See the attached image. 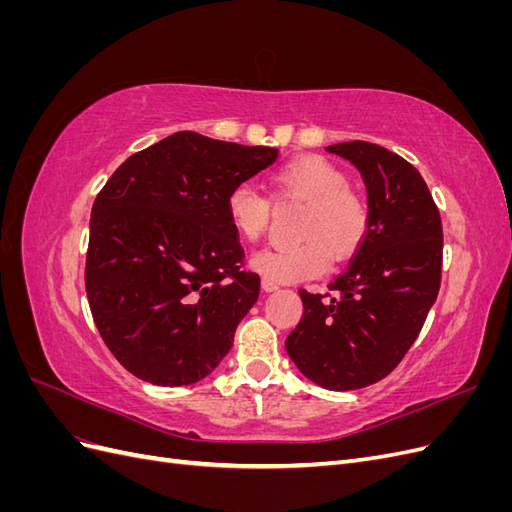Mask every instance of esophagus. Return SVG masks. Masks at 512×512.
<instances>
[{
    "mask_svg": "<svg viewBox=\"0 0 512 512\" xmlns=\"http://www.w3.org/2000/svg\"><path fill=\"white\" fill-rule=\"evenodd\" d=\"M262 288H265L267 292H273V290L280 288V284H277V282H271V280H262Z\"/></svg>",
    "mask_w": 512,
    "mask_h": 512,
    "instance_id": "1",
    "label": "esophagus"
}]
</instances>
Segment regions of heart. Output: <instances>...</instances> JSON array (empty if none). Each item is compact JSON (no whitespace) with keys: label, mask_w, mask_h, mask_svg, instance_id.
Wrapping results in <instances>:
<instances>
[{"label":"heart","mask_w":512,"mask_h":512,"mask_svg":"<svg viewBox=\"0 0 512 512\" xmlns=\"http://www.w3.org/2000/svg\"><path fill=\"white\" fill-rule=\"evenodd\" d=\"M271 183L277 196L299 200L305 209L299 220L303 241L267 247L254 256L252 265L265 280H312L329 269V254L333 260H346L363 243L369 207L335 164L316 156L292 160L275 170ZM226 213L243 239L258 241L271 224V200L252 185H237L226 198Z\"/></svg>","instance_id":"heart-1"}]
</instances>
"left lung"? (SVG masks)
I'll list each match as a JSON object with an SVG mask.
<instances>
[{
	"label": "left lung",
	"mask_w": 512,
	"mask_h": 512,
	"mask_svg": "<svg viewBox=\"0 0 512 512\" xmlns=\"http://www.w3.org/2000/svg\"><path fill=\"white\" fill-rule=\"evenodd\" d=\"M327 151L359 168L369 230L329 292L299 290L303 318L286 350L322 389L354 391L389 376L421 333L442 280V220L421 173L397 153L365 141Z\"/></svg>",
	"instance_id": "obj_1"
}]
</instances>
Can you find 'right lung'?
Segmentation results:
<instances>
[{"label": "right lung", "mask_w": 512, "mask_h": 512, "mask_svg": "<svg viewBox=\"0 0 512 512\" xmlns=\"http://www.w3.org/2000/svg\"><path fill=\"white\" fill-rule=\"evenodd\" d=\"M277 149L175 132L123 162L94 200L85 290L100 337L130 374L158 386L209 376L258 301L226 213L232 188Z\"/></svg>", "instance_id": "1"}]
</instances>
